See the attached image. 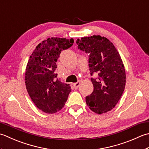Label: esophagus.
<instances>
[{"mask_svg":"<svg viewBox=\"0 0 149 149\" xmlns=\"http://www.w3.org/2000/svg\"><path fill=\"white\" fill-rule=\"evenodd\" d=\"M80 84H81V81L79 80V81H78L77 83H74V84H73V87H74V88L75 89H78V88L79 87V86H80Z\"/></svg>","mask_w":149,"mask_h":149,"instance_id":"obj_1","label":"esophagus"}]
</instances>
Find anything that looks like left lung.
Here are the masks:
<instances>
[{
	"label": "left lung",
	"mask_w": 149,
	"mask_h": 149,
	"mask_svg": "<svg viewBox=\"0 0 149 149\" xmlns=\"http://www.w3.org/2000/svg\"><path fill=\"white\" fill-rule=\"evenodd\" d=\"M78 48L89 54L94 90L86 98L89 109L101 114L112 110L119 102L125 87L126 74L123 63L114 44L104 36L93 35L78 38Z\"/></svg>",
	"instance_id": "1"
}]
</instances>
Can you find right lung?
Masks as SVG:
<instances>
[{"instance_id":"right-lung-1","label":"right lung","mask_w":149,"mask_h":149,"mask_svg":"<svg viewBox=\"0 0 149 149\" xmlns=\"http://www.w3.org/2000/svg\"><path fill=\"white\" fill-rule=\"evenodd\" d=\"M74 40L51 37L38 44L27 63L25 83L36 107L53 114L63 107L71 91V87L57 78L56 62L62 50L68 49Z\"/></svg>"}]
</instances>
